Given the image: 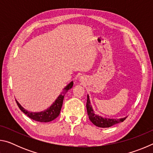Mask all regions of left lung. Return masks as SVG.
Masks as SVG:
<instances>
[{"label": "left lung", "mask_w": 153, "mask_h": 153, "mask_svg": "<svg viewBox=\"0 0 153 153\" xmlns=\"http://www.w3.org/2000/svg\"><path fill=\"white\" fill-rule=\"evenodd\" d=\"M86 108L88 115L90 120L91 121L92 123L93 124H94L96 126L100 127V128H109V127L113 126V125H115V124L120 122H123V121L126 119V117L121 119H107L103 118L102 117H100V116L96 115V114H94V111H93L92 106L90 105L88 95L87 97Z\"/></svg>", "instance_id": "1"}]
</instances>
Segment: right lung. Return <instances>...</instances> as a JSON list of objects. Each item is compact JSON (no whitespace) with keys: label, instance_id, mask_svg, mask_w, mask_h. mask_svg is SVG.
Returning a JSON list of instances; mask_svg holds the SVG:
<instances>
[{"label":"right lung","instance_id":"right-lung-1","mask_svg":"<svg viewBox=\"0 0 153 153\" xmlns=\"http://www.w3.org/2000/svg\"><path fill=\"white\" fill-rule=\"evenodd\" d=\"M73 82H71L70 84H69V85H67L66 88H65V92H63L62 94H60L59 96V97L56 98L55 102L51 105V107H50V108H48L47 110L42 111V112H29V111L25 110L24 108H23L22 106L19 105V103L17 101V100H15V101H16L17 105L20 108V110L22 111L23 113H25L27 117L32 119V120L40 121V122H49V121L54 120L59 116L61 109L62 105H63L64 96L66 92H67L69 89L71 88L72 86H73Z\"/></svg>","mask_w":153,"mask_h":153}]
</instances>
